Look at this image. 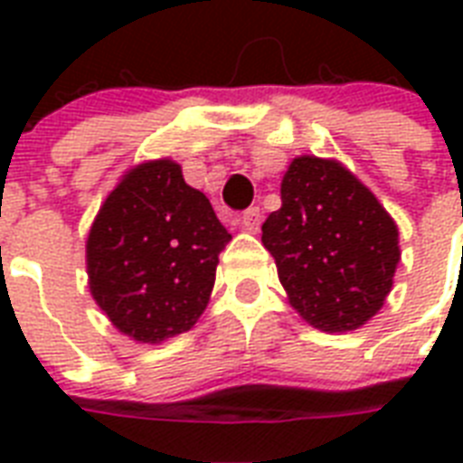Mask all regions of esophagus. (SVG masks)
<instances>
[{"mask_svg":"<svg viewBox=\"0 0 463 463\" xmlns=\"http://www.w3.org/2000/svg\"><path fill=\"white\" fill-rule=\"evenodd\" d=\"M240 225H242V231L247 232H260V225H261V211L254 206V209H247L240 218Z\"/></svg>","mask_w":463,"mask_h":463,"instance_id":"esophagus-1","label":"esophagus"}]
</instances>
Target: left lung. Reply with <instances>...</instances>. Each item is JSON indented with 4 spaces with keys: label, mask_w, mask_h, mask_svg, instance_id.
I'll return each mask as SVG.
<instances>
[{
    "label": "left lung",
    "mask_w": 463,
    "mask_h": 463,
    "mask_svg": "<svg viewBox=\"0 0 463 463\" xmlns=\"http://www.w3.org/2000/svg\"><path fill=\"white\" fill-rule=\"evenodd\" d=\"M261 242L290 307L329 334L360 329L380 312L402 260L399 228L380 199L344 163L317 156L290 160Z\"/></svg>",
    "instance_id": "left-lung-1"
}]
</instances>
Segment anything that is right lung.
<instances>
[{"label":"right lung","instance_id":"add662e5","mask_svg":"<svg viewBox=\"0 0 463 463\" xmlns=\"http://www.w3.org/2000/svg\"><path fill=\"white\" fill-rule=\"evenodd\" d=\"M232 235L180 163L129 167L93 218L86 274L112 326L139 344L184 334L209 305L218 254Z\"/></svg>","mask_w":463,"mask_h":463}]
</instances>
